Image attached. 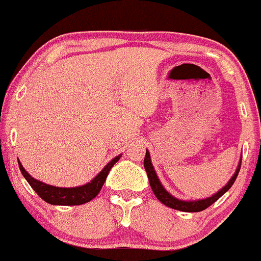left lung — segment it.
<instances>
[{"label": "left lung", "mask_w": 261, "mask_h": 261, "mask_svg": "<svg viewBox=\"0 0 261 261\" xmlns=\"http://www.w3.org/2000/svg\"><path fill=\"white\" fill-rule=\"evenodd\" d=\"M144 169H146L147 176H148L149 185H150V188H152L153 193H154V196L159 200H161L163 204H165V205L169 206V208L181 210V212L197 213V212H202V210L208 208V206H210L213 203H215L216 200L220 198L222 194L230 190L232 185H233V182L236 181L238 172H240L241 162H240V165H238L236 172H234V175L232 176L231 180L228 181V184L226 185L224 188H221L218 193L214 194V196L209 197V198L202 199V200H193V202H185V200L176 199L175 197H172L170 193L166 192L165 188L162 186L158 176H156L154 169H153L152 163H150V156H149L148 150H146V156H144Z\"/></svg>", "instance_id": "8db88e82"}]
</instances>
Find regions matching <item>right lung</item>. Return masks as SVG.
Wrapping results in <instances>:
<instances>
[{
    "label": "right lung",
    "instance_id": "right-lung-1",
    "mask_svg": "<svg viewBox=\"0 0 261 261\" xmlns=\"http://www.w3.org/2000/svg\"><path fill=\"white\" fill-rule=\"evenodd\" d=\"M119 159H120V155L112 159V161L103 168V170L100 171L92 181L89 182V184L74 188L55 187L43 184V182L41 181H37L25 171V169L23 168V165L20 164L19 161H18V164H19V169L21 174H23V176L25 177V180L29 182V185L33 187V190L35 191L45 202L53 204V205H80V204H85L90 202V200H92L97 194L99 193L100 188H102L107 176H108L109 171H111L112 166L114 165Z\"/></svg>",
    "mask_w": 261,
    "mask_h": 261
}]
</instances>
